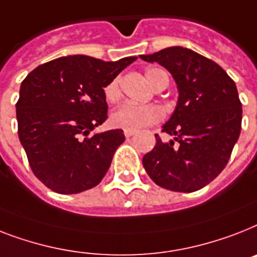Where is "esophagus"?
<instances>
[{
	"instance_id": "esophagus-1",
	"label": "esophagus",
	"mask_w": 257,
	"mask_h": 257,
	"mask_svg": "<svg viewBox=\"0 0 257 257\" xmlns=\"http://www.w3.org/2000/svg\"><path fill=\"white\" fill-rule=\"evenodd\" d=\"M124 135L126 139H129V137H132V136H135V132H132V131H124Z\"/></svg>"
}]
</instances>
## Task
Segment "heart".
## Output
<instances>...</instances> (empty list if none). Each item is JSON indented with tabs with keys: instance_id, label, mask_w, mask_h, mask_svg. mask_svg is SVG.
Segmentation results:
<instances>
[{
	"instance_id": "1",
	"label": "heart",
	"mask_w": 257,
	"mask_h": 257,
	"mask_svg": "<svg viewBox=\"0 0 257 257\" xmlns=\"http://www.w3.org/2000/svg\"><path fill=\"white\" fill-rule=\"evenodd\" d=\"M145 76L148 81L157 88L161 84L168 85V74L161 68H148L145 71ZM104 96L109 103H114L121 97V88H120V78H114L104 87ZM164 110L154 104H136L124 103L112 112L110 121L116 128H121L124 131L139 132L141 129L156 125L162 121Z\"/></svg>"
}]
</instances>
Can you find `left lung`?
<instances>
[{
    "mask_svg": "<svg viewBox=\"0 0 257 257\" xmlns=\"http://www.w3.org/2000/svg\"><path fill=\"white\" fill-rule=\"evenodd\" d=\"M145 62H157L173 75L179 99L162 132L174 136L143 158L154 183L178 193H193L226 168L241 129V103L235 81L214 60L183 47H169Z\"/></svg>",
    "mask_w": 257,
    "mask_h": 257,
    "instance_id": "8db88e82",
    "label": "left lung"
}]
</instances>
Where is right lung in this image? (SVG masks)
<instances>
[{
  "instance_id": "obj_1",
  "label": "right lung",
  "mask_w": 257,
  "mask_h": 257,
  "mask_svg": "<svg viewBox=\"0 0 257 257\" xmlns=\"http://www.w3.org/2000/svg\"><path fill=\"white\" fill-rule=\"evenodd\" d=\"M137 59L71 55L43 63L22 81L18 137L34 176L58 194L95 187L124 143L121 129L91 135L108 117L104 87Z\"/></svg>"
}]
</instances>
